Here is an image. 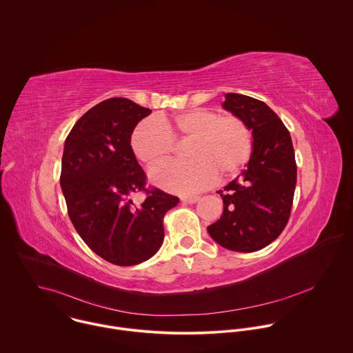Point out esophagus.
<instances>
[{
	"instance_id": "1",
	"label": "esophagus",
	"mask_w": 353,
	"mask_h": 353,
	"mask_svg": "<svg viewBox=\"0 0 353 353\" xmlns=\"http://www.w3.org/2000/svg\"><path fill=\"white\" fill-rule=\"evenodd\" d=\"M200 200V196H182L181 201L188 202V203H194Z\"/></svg>"
}]
</instances>
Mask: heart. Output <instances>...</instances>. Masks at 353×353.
<instances>
[{
	"label": "heart",
	"instance_id": "obj_1",
	"mask_svg": "<svg viewBox=\"0 0 353 353\" xmlns=\"http://www.w3.org/2000/svg\"><path fill=\"white\" fill-rule=\"evenodd\" d=\"M185 156L190 160L151 171L157 186L192 193L210 185L216 176H235L249 161L252 136L248 123L234 114L220 115L210 108H192L171 118L156 117L140 122L132 134V150L148 168L170 160L174 141H188Z\"/></svg>",
	"mask_w": 353,
	"mask_h": 353
}]
</instances>
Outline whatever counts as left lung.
Wrapping results in <instances>:
<instances>
[{
  "mask_svg": "<svg viewBox=\"0 0 353 353\" xmlns=\"http://www.w3.org/2000/svg\"><path fill=\"white\" fill-rule=\"evenodd\" d=\"M223 107L250 128L252 152L246 170L221 196V217L208 227L214 242L232 252H252L270 245L285 228L296 186L291 134L263 101L227 94Z\"/></svg>",
  "mask_w": 353,
  "mask_h": 353,
  "instance_id": "8db88e82",
  "label": "left lung"
}]
</instances>
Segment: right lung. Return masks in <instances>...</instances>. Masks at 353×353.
Wrapping results in <instances>:
<instances>
[{"instance_id": "right-lung-1", "label": "right lung", "mask_w": 353, "mask_h": 353, "mask_svg": "<svg viewBox=\"0 0 353 353\" xmlns=\"http://www.w3.org/2000/svg\"><path fill=\"white\" fill-rule=\"evenodd\" d=\"M152 111L125 98L88 110L65 140L61 189L70 221L103 259L132 266L150 259L164 239L163 219L179 199L147 189V175L132 150L137 123ZM148 199L136 205L134 192Z\"/></svg>"}]
</instances>
